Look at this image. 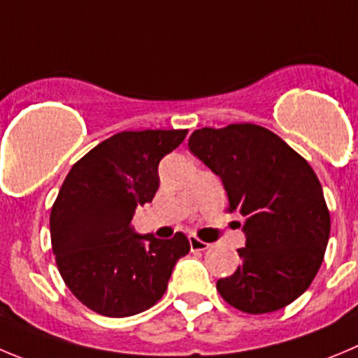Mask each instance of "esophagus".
<instances>
[{
	"label": "esophagus",
	"mask_w": 358,
	"mask_h": 358,
	"mask_svg": "<svg viewBox=\"0 0 358 358\" xmlns=\"http://www.w3.org/2000/svg\"><path fill=\"white\" fill-rule=\"evenodd\" d=\"M189 243L192 250H206L210 247V243L203 242V240H199L198 236H189Z\"/></svg>",
	"instance_id": "1"
}]
</instances>
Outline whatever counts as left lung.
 <instances>
[{
  "label": "left lung",
  "instance_id": "obj_1",
  "mask_svg": "<svg viewBox=\"0 0 358 358\" xmlns=\"http://www.w3.org/2000/svg\"><path fill=\"white\" fill-rule=\"evenodd\" d=\"M189 150L222 180L229 212L245 217L242 263L217 280V292L249 315L289 306L310 286L329 243L330 213L316 173L255 123L194 130Z\"/></svg>",
  "mask_w": 358,
  "mask_h": 358
}]
</instances>
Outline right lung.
<instances>
[{
    "label": "right lung",
    "mask_w": 358,
    "mask_h": 358,
    "mask_svg": "<svg viewBox=\"0 0 358 358\" xmlns=\"http://www.w3.org/2000/svg\"><path fill=\"white\" fill-rule=\"evenodd\" d=\"M187 130L120 132L73 164L51 210V243L65 285L88 309L125 318L162 299L176 262L190 250L183 233L160 240L130 226L159 189V162Z\"/></svg>",
    "instance_id": "1"
}]
</instances>
